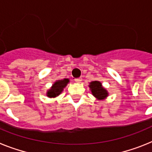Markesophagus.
<instances>
[{"label": "esophagus", "mask_w": 152, "mask_h": 152, "mask_svg": "<svg viewBox=\"0 0 152 152\" xmlns=\"http://www.w3.org/2000/svg\"><path fill=\"white\" fill-rule=\"evenodd\" d=\"M75 82L76 83H80L82 82V78H76V79H75Z\"/></svg>", "instance_id": "1"}]
</instances>
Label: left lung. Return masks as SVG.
Here are the masks:
<instances>
[{
  "label": "left lung",
  "mask_w": 152,
  "mask_h": 152,
  "mask_svg": "<svg viewBox=\"0 0 152 152\" xmlns=\"http://www.w3.org/2000/svg\"><path fill=\"white\" fill-rule=\"evenodd\" d=\"M89 88L92 92V94L97 99L102 100L109 96L107 90L102 87V83L99 81H92L89 83Z\"/></svg>",
  "instance_id": "8db88e82"
}]
</instances>
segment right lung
I'll use <instances>...</instances> for the list:
<instances>
[{"instance_id": "add662e5", "label": "right lung", "mask_w": 152, "mask_h": 152, "mask_svg": "<svg viewBox=\"0 0 152 152\" xmlns=\"http://www.w3.org/2000/svg\"><path fill=\"white\" fill-rule=\"evenodd\" d=\"M69 82V79H63V80H57L53 84L52 87L49 89L47 92V96L50 98H55L63 92V89L66 86Z\"/></svg>"}]
</instances>
